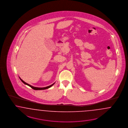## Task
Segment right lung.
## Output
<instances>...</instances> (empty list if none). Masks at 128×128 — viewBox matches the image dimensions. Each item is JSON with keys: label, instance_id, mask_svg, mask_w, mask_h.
<instances>
[{"label": "right lung", "instance_id": "1", "mask_svg": "<svg viewBox=\"0 0 128 128\" xmlns=\"http://www.w3.org/2000/svg\"><path fill=\"white\" fill-rule=\"evenodd\" d=\"M20 79L22 81V82H23V83H24L25 84H26V85H28V86H30V87L32 88H33V90H46V89H47V88H50V87H51L52 85H54V83H53V84H52L51 85H50V86H48V87H44V88H36V87H33V86H31L30 85V84H28V83H26V82H24L22 80H21L20 78Z\"/></svg>", "mask_w": 128, "mask_h": 128}]
</instances>
